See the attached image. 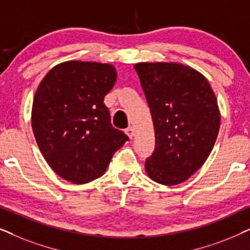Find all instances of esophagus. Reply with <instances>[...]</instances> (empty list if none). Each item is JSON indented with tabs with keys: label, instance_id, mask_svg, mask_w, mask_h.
I'll list each match as a JSON object with an SVG mask.
<instances>
[{
	"label": "esophagus",
	"instance_id": "1",
	"mask_svg": "<svg viewBox=\"0 0 250 250\" xmlns=\"http://www.w3.org/2000/svg\"><path fill=\"white\" fill-rule=\"evenodd\" d=\"M125 133H126V135H127L129 139H132L133 135H134V129H133V127H131V126H129V127H127V128L125 129Z\"/></svg>",
	"mask_w": 250,
	"mask_h": 250
}]
</instances>
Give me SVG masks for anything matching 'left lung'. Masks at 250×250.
I'll return each mask as SVG.
<instances>
[{"label":"left lung","instance_id":"obj_1","mask_svg":"<svg viewBox=\"0 0 250 250\" xmlns=\"http://www.w3.org/2000/svg\"><path fill=\"white\" fill-rule=\"evenodd\" d=\"M138 73L155 128L146 160L152 181L176 186L197 172L213 149L221 124L214 91L199 71L177 62H140Z\"/></svg>","mask_w":250,"mask_h":250}]
</instances>
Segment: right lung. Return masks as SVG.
Segmentation results:
<instances>
[{"label": "right lung", "mask_w": 250, "mask_h": 250, "mask_svg": "<svg viewBox=\"0 0 250 250\" xmlns=\"http://www.w3.org/2000/svg\"><path fill=\"white\" fill-rule=\"evenodd\" d=\"M117 80L109 63L71 60L54 66L37 87L32 127L49 166L75 184L104 175L128 136L112 127L104 104Z\"/></svg>", "instance_id": "add662e5"}]
</instances>
